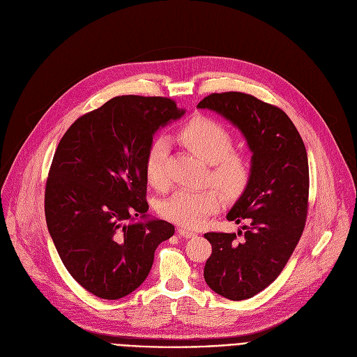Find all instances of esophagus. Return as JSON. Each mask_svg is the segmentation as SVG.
Masks as SVG:
<instances>
[{"mask_svg": "<svg viewBox=\"0 0 357 357\" xmlns=\"http://www.w3.org/2000/svg\"><path fill=\"white\" fill-rule=\"evenodd\" d=\"M177 231H178V235L183 236L184 239H192V238L196 236L195 231H192V230H189V229H184V227H178Z\"/></svg>", "mask_w": 357, "mask_h": 357, "instance_id": "34e87169", "label": "esophagus"}]
</instances>
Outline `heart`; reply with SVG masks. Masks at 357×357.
Listing matches in <instances>:
<instances>
[{"mask_svg":"<svg viewBox=\"0 0 357 357\" xmlns=\"http://www.w3.org/2000/svg\"><path fill=\"white\" fill-rule=\"evenodd\" d=\"M183 144L210 164V176L227 193H238L250 178V162L245 155L231 151L230 132L218 122L204 116L193 118L178 131ZM169 153V140L158 136L152 140L146 155L144 171L153 188L167 186L165 162ZM221 204L215 188L180 189L159 204L158 210L164 218L180 226L195 227L214 213Z\"/></svg>","mask_w":357,"mask_h":357,"instance_id":"heart-1","label":"heart"}]
</instances>
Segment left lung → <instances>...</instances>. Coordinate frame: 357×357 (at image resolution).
I'll return each instance as SVG.
<instances>
[{
	"mask_svg": "<svg viewBox=\"0 0 357 357\" xmlns=\"http://www.w3.org/2000/svg\"><path fill=\"white\" fill-rule=\"evenodd\" d=\"M236 127L252 153L250 178L227 213L236 233H205L213 252L204 278L221 297H254L280 275L304 230L309 199V161L288 115L254 96L214 93L198 103Z\"/></svg>",
	"mask_w": 357,
	"mask_h": 357,
	"instance_id": "1",
	"label": "left lung"
}]
</instances>
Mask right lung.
I'll list each match as a JSON object with an SVG mask.
<instances>
[{
  "label": "right lung",
  "mask_w": 357,
  "mask_h": 357,
  "mask_svg": "<svg viewBox=\"0 0 357 357\" xmlns=\"http://www.w3.org/2000/svg\"><path fill=\"white\" fill-rule=\"evenodd\" d=\"M186 110L165 97L121 96L78 118L61 137L45 186V220L70 276L118 300L149 275L174 226L147 214L146 155L155 132Z\"/></svg>",
  "instance_id": "right-lung-1"
}]
</instances>
